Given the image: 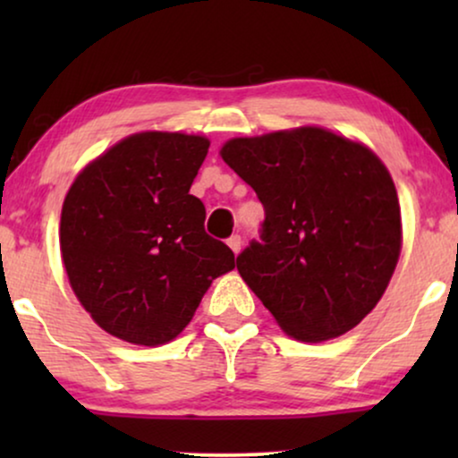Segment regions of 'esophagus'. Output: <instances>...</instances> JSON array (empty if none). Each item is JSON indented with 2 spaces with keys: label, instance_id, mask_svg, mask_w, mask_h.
Instances as JSON below:
<instances>
[{
  "label": "esophagus",
  "instance_id": "obj_1",
  "mask_svg": "<svg viewBox=\"0 0 458 458\" xmlns=\"http://www.w3.org/2000/svg\"><path fill=\"white\" fill-rule=\"evenodd\" d=\"M227 246L233 250V254H240V250H242V237L240 235H231L229 240H227Z\"/></svg>",
  "mask_w": 458,
  "mask_h": 458
}]
</instances>
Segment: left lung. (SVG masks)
Here are the masks:
<instances>
[{"label":"left lung","mask_w":458,"mask_h":458,"mask_svg":"<svg viewBox=\"0 0 458 458\" xmlns=\"http://www.w3.org/2000/svg\"><path fill=\"white\" fill-rule=\"evenodd\" d=\"M221 156L265 206L237 271L287 335L325 342L356 327L403 248L394 181L359 141L321 127L235 137Z\"/></svg>","instance_id":"8db88e82"}]
</instances>
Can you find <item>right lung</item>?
<instances>
[{
  "label": "right lung",
  "mask_w": 458,
  "mask_h": 458,
  "mask_svg": "<svg viewBox=\"0 0 458 458\" xmlns=\"http://www.w3.org/2000/svg\"><path fill=\"white\" fill-rule=\"evenodd\" d=\"M199 135L146 131L89 162L68 190L60 250L83 309L118 340L160 346L191 321L212 279L235 268L204 231L190 187L208 154Z\"/></svg>",
  "instance_id": "1"
}]
</instances>
